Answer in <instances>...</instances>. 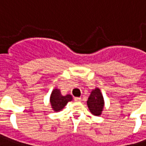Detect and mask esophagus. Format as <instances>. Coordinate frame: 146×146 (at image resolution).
I'll return each mask as SVG.
<instances>
[{"label":"esophagus","instance_id":"34e87169","mask_svg":"<svg viewBox=\"0 0 146 146\" xmlns=\"http://www.w3.org/2000/svg\"><path fill=\"white\" fill-rule=\"evenodd\" d=\"M74 100L76 102H81V98H74Z\"/></svg>","mask_w":146,"mask_h":146}]
</instances>
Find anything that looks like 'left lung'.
Here are the masks:
<instances>
[{
  "instance_id": "obj_1",
  "label": "left lung",
  "mask_w": 146,
  "mask_h": 146,
  "mask_svg": "<svg viewBox=\"0 0 146 146\" xmlns=\"http://www.w3.org/2000/svg\"><path fill=\"white\" fill-rule=\"evenodd\" d=\"M87 104L90 111L95 116H100L104 108V100L102 93L98 87L92 90L90 94Z\"/></svg>"
}]
</instances>
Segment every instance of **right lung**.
<instances>
[{
  "instance_id": "obj_1",
  "label": "right lung",
  "mask_w": 146,
  "mask_h": 146,
  "mask_svg": "<svg viewBox=\"0 0 146 146\" xmlns=\"http://www.w3.org/2000/svg\"><path fill=\"white\" fill-rule=\"evenodd\" d=\"M73 100L72 95L66 94L63 96L61 94L60 90L55 88L52 91L49 102L51 104L52 109L55 112H59L62 111L64 108V107L67 104L68 102H70Z\"/></svg>"
}]
</instances>
